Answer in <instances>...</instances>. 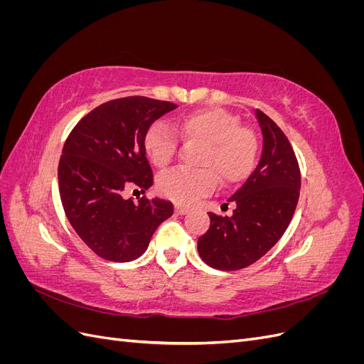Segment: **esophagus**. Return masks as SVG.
<instances>
[{
	"mask_svg": "<svg viewBox=\"0 0 364 364\" xmlns=\"http://www.w3.org/2000/svg\"><path fill=\"white\" fill-rule=\"evenodd\" d=\"M174 211H176V214H179V215H183V214H186L188 213V208L186 206H183V205H174Z\"/></svg>",
	"mask_w": 364,
	"mask_h": 364,
	"instance_id": "esophagus-1",
	"label": "esophagus"
}]
</instances>
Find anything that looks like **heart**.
<instances>
[{"label": "heart", "instance_id": "heart-1", "mask_svg": "<svg viewBox=\"0 0 364 364\" xmlns=\"http://www.w3.org/2000/svg\"><path fill=\"white\" fill-rule=\"evenodd\" d=\"M179 135L190 142L203 144L197 165L199 170L174 168L158 178L162 196L178 203H193L211 193L218 182L235 185L247 179L259 155L255 132L241 126L238 115L222 107L197 109L181 118ZM178 149V135L162 121L151 124L144 135V150L158 168L173 161Z\"/></svg>", "mask_w": 364, "mask_h": 364}]
</instances>
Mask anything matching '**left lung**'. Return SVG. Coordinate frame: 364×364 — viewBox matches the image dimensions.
<instances>
[{"mask_svg": "<svg viewBox=\"0 0 364 364\" xmlns=\"http://www.w3.org/2000/svg\"><path fill=\"white\" fill-rule=\"evenodd\" d=\"M255 114L262 132L261 159L228 199L235 205L234 214L208 213L211 225L197 241L200 258L217 270H240L258 261L284 235L299 200L301 170L289 138L259 109Z\"/></svg>", "mask_w": 364, "mask_h": 364, "instance_id": "left-lung-1", "label": "left lung"}]
</instances>
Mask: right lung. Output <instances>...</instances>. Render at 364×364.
Wrapping results in <instances>:
<instances>
[{
    "mask_svg": "<svg viewBox=\"0 0 364 364\" xmlns=\"http://www.w3.org/2000/svg\"><path fill=\"white\" fill-rule=\"evenodd\" d=\"M174 103L130 95L106 102L85 115L65 141L59 193L71 226L98 257L127 262L146 252L156 228L173 215V203L124 199L129 186L153 185L144 135Z\"/></svg>",
    "mask_w": 364,
    "mask_h": 364,
    "instance_id": "right-lung-1",
    "label": "right lung"
}]
</instances>
